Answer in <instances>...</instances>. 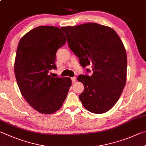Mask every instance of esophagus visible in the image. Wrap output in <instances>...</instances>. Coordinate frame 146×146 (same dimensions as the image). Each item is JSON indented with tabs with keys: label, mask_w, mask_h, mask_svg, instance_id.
Here are the masks:
<instances>
[{
	"label": "esophagus",
	"mask_w": 146,
	"mask_h": 146,
	"mask_svg": "<svg viewBox=\"0 0 146 146\" xmlns=\"http://www.w3.org/2000/svg\"><path fill=\"white\" fill-rule=\"evenodd\" d=\"M71 80H72L73 83H75V82L76 80V77H75V76H74V77H71Z\"/></svg>",
	"instance_id": "esophagus-1"
}]
</instances>
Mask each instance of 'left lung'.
I'll return each instance as SVG.
<instances>
[{
    "instance_id": "1",
    "label": "left lung",
    "mask_w": 146,
    "mask_h": 146,
    "mask_svg": "<svg viewBox=\"0 0 146 146\" xmlns=\"http://www.w3.org/2000/svg\"><path fill=\"white\" fill-rule=\"evenodd\" d=\"M61 29L80 64L92 65L91 76L77 78L84 86L79 95L82 105L92 113L107 112L117 103L126 82L127 55L121 38L112 28L96 23Z\"/></svg>"
}]
</instances>
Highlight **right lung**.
<instances>
[{"label": "right lung", "instance_id": "right-lung-1", "mask_svg": "<svg viewBox=\"0 0 146 146\" xmlns=\"http://www.w3.org/2000/svg\"><path fill=\"white\" fill-rule=\"evenodd\" d=\"M66 42L61 29L39 26L25 34L17 47L14 70L20 92L29 105L43 114L61 108L71 86L70 78L48 75L56 68V52Z\"/></svg>", "mask_w": 146, "mask_h": 146}]
</instances>
